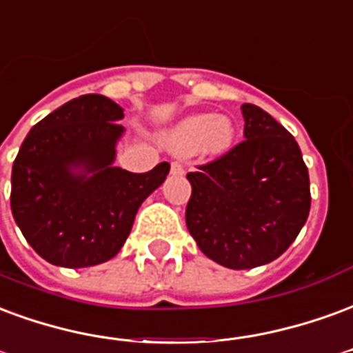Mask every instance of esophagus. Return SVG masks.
Returning a JSON list of instances; mask_svg holds the SVG:
<instances>
[{
  "mask_svg": "<svg viewBox=\"0 0 353 353\" xmlns=\"http://www.w3.org/2000/svg\"><path fill=\"white\" fill-rule=\"evenodd\" d=\"M171 174H174V176H179V174H184V167L180 165L179 161H173V163H171Z\"/></svg>",
  "mask_w": 353,
  "mask_h": 353,
  "instance_id": "esophagus-1",
  "label": "esophagus"
}]
</instances>
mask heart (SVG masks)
I'll return each mask as SVG.
<instances>
[{"label": "heart", "instance_id": "heart-1", "mask_svg": "<svg viewBox=\"0 0 353 353\" xmlns=\"http://www.w3.org/2000/svg\"><path fill=\"white\" fill-rule=\"evenodd\" d=\"M235 141V125L223 114H192L163 133V145L174 154L223 156Z\"/></svg>", "mask_w": 353, "mask_h": 353}]
</instances>
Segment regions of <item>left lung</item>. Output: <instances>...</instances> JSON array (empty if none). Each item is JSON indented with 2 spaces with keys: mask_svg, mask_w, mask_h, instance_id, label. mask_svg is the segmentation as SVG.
Masks as SVG:
<instances>
[{
  "mask_svg": "<svg viewBox=\"0 0 353 353\" xmlns=\"http://www.w3.org/2000/svg\"><path fill=\"white\" fill-rule=\"evenodd\" d=\"M244 141L188 173L186 225L199 250L228 269H254L282 256L310 212V180L290 131L244 103Z\"/></svg>",
  "mask_w": 353,
  "mask_h": 353,
  "instance_id": "obj_1",
  "label": "left lung"
}]
</instances>
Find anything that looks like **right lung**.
<instances>
[{"instance_id":"right-lung-1","label":"right lung","mask_w":353,"mask_h":353,"mask_svg":"<svg viewBox=\"0 0 353 353\" xmlns=\"http://www.w3.org/2000/svg\"><path fill=\"white\" fill-rule=\"evenodd\" d=\"M120 105L99 94L74 97L32 128L11 174L14 222L48 263L68 269L114 258L139 207L163 184L169 163L148 173L114 167L123 135Z\"/></svg>"}]
</instances>
